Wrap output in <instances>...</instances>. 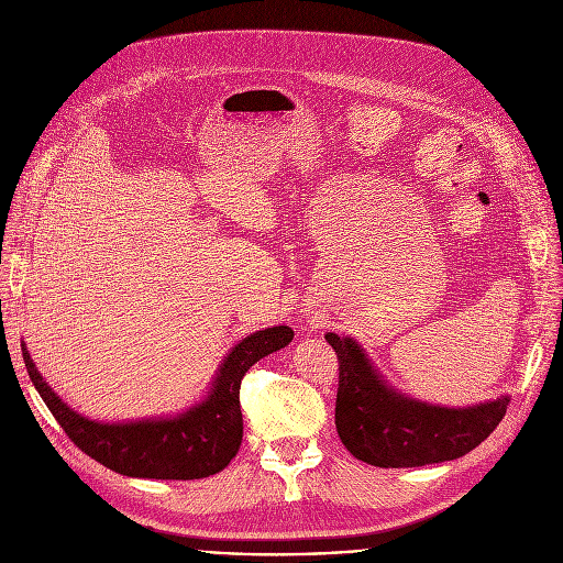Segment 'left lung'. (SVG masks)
Listing matches in <instances>:
<instances>
[{
  "label": "left lung",
  "mask_w": 563,
  "mask_h": 563,
  "mask_svg": "<svg viewBox=\"0 0 563 563\" xmlns=\"http://www.w3.org/2000/svg\"><path fill=\"white\" fill-rule=\"evenodd\" d=\"M327 342L340 363L335 427L358 461L378 467L452 461L482 445L507 416V397L472 408H440L397 395L351 338L329 333Z\"/></svg>",
  "instance_id": "1"
}]
</instances>
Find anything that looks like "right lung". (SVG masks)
Returning <instances> with one entry per match:
<instances>
[{"mask_svg": "<svg viewBox=\"0 0 563 563\" xmlns=\"http://www.w3.org/2000/svg\"><path fill=\"white\" fill-rule=\"evenodd\" d=\"M294 338L289 327L264 329L236 344L223 361L207 399L180 418L130 424H100L68 408L38 374L22 344L29 378L45 406L75 445L125 477L143 479H202L221 472L242 445L244 420L240 388L244 374L272 351Z\"/></svg>", "mask_w": 563, "mask_h": 563, "instance_id": "add662e5", "label": "right lung"}]
</instances>
